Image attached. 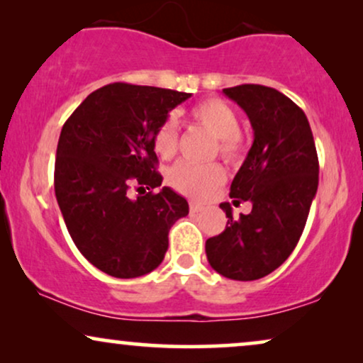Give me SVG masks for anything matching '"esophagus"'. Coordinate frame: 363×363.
Returning a JSON list of instances; mask_svg holds the SVG:
<instances>
[{
    "label": "esophagus",
    "mask_w": 363,
    "mask_h": 363,
    "mask_svg": "<svg viewBox=\"0 0 363 363\" xmlns=\"http://www.w3.org/2000/svg\"><path fill=\"white\" fill-rule=\"evenodd\" d=\"M203 210V205L195 203V201H190V213H199V211Z\"/></svg>",
    "instance_id": "esophagus-1"
}]
</instances>
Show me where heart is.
Returning <instances> with one entry per match:
<instances>
[{"instance_id": "1", "label": "heart", "mask_w": 363, "mask_h": 363, "mask_svg": "<svg viewBox=\"0 0 363 363\" xmlns=\"http://www.w3.org/2000/svg\"><path fill=\"white\" fill-rule=\"evenodd\" d=\"M191 118L216 138V152L227 162H238L245 153V141L240 133V120L235 110L218 98H208L191 108ZM155 150L160 157L172 158L178 148V130L173 116L164 118L155 131ZM225 182L222 164H195L180 162L168 173V183L177 191L191 199H205Z\"/></svg>"}]
</instances>
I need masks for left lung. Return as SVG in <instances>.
<instances>
[{
  "label": "left lung",
  "mask_w": 363,
  "mask_h": 363,
  "mask_svg": "<svg viewBox=\"0 0 363 363\" xmlns=\"http://www.w3.org/2000/svg\"><path fill=\"white\" fill-rule=\"evenodd\" d=\"M223 93L250 118L253 145L230 186L233 203L252 211L233 218L222 203L227 227L206 240L215 272L232 280H258L277 270L298 243L318 186V157L303 110L275 88L238 84Z\"/></svg>",
  "instance_id": "left-lung-1"
}]
</instances>
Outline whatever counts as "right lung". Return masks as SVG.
<instances>
[{
  "mask_svg": "<svg viewBox=\"0 0 363 363\" xmlns=\"http://www.w3.org/2000/svg\"><path fill=\"white\" fill-rule=\"evenodd\" d=\"M190 93L130 83L98 88L65 121L55 195L74 245L116 279L147 275L163 262L168 232L188 203L162 185L153 136ZM139 196L133 199V191Z\"/></svg>",
  "mask_w": 363,
  "mask_h": 363,
  "instance_id": "right-lung-1",
  "label": "right lung"
}]
</instances>
